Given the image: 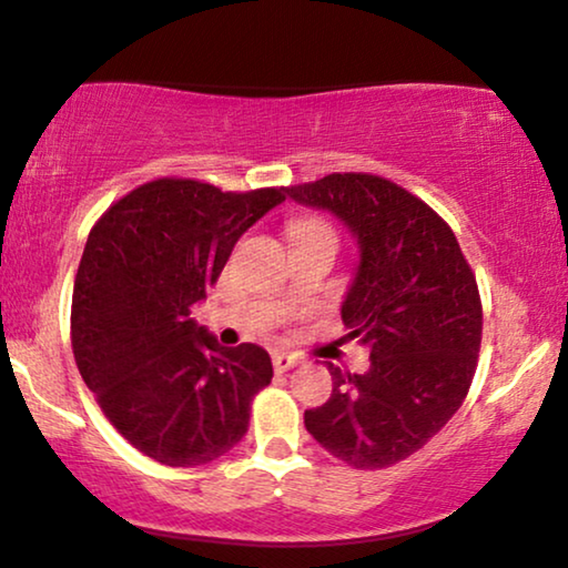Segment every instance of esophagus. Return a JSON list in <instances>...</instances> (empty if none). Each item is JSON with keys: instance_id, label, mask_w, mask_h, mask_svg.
I'll list each match as a JSON object with an SVG mask.
<instances>
[{"instance_id": "obj_1", "label": "esophagus", "mask_w": 568, "mask_h": 568, "mask_svg": "<svg viewBox=\"0 0 568 568\" xmlns=\"http://www.w3.org/2000/svg\"><path fill=\"white\" fill-rule=\"evenodd\" d=\"M298 363H301V357L293 355V353H285V349H275V353H273V365H275L277 373L291 371V367H295Z\"/></svg>"}]
</instances>
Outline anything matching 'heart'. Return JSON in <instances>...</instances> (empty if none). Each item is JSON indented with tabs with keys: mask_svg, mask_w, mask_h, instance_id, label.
Instances as JSON below:
<instances>
[{
	"mask_svg": "<svg viewBox=\"0 0 568 568\" xmlns=\"http://www.w3.org/2000/svg\"><path fill=\"white\" fill-rule=\"evenodd\" d=\"M303 229H326V226H324V223H316V221H303L293 229V234H295V231H303Z\"/></svg>",
	"mask_w": 568,
	"mask_h": 568,
	"instance_id": "1",
	"label": "heart"
}]
</instances>
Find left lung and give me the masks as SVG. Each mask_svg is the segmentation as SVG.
Instances as JSON below:
<instances>
[{
  "mask_svg": "<svg viewBox=\"0 0 568 568\" xmlns=\"http://www.w3.org/2000/svg\"><path fill=\"white\" fill-rule=\"evenodd\" d=\"M285 195L329 211L357 242L339 314L347 337L371 353L363 375L326 363L332 396L303 422L349 466H394L440 433L468 394L481 347L476 277L450 226L394 182L329 174Z\"/></svg>",
  "mask_w": 568,
  "mask_h": 568,
  "instance_id": "left-lung-1",
  "label": "left lung"
}]
</instances>
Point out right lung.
Here are the masks:
<instances>
[{
    "instance_id": "1",
    "label": "right lung",
    "mask_w": 568,
    "mask_h": 568,
    "mask_svg": "<svg viewBox=\"0 0 568 568\" xmlns=\"http://www.w3.org/2000/svg\"><path fill=\"white\" fill-rule=\"evenodd\" d=\"M285 187L221 193L154 180L94 223L71 295V347L87 388L135 450L164 466L221 458L246 433L250 404L273 378L267 349L223 347L193 308L242 234Z\"/></svg>"
}]
</instances>
